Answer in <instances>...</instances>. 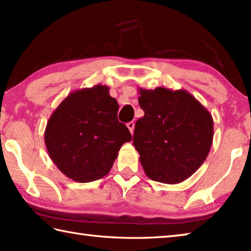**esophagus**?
<instances>
[{"label":"esophagus","mask_w":251,"mask_h":251,"mask_svg":"<svg viewBox=\"0 0 251 251\" xmlns=\"http://www.w3.org/2000/svg\"><path fill=\"white\" fill-rule=\"evenodd\" d=\"M127 127H128V129H129V131L131 132V135L134 134V129H135V123H134V122H129V123H127Z\"/></svg>","instance_id":"34e87169"}]
</instances>
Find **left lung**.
<instances>
[{"label":"left lung","mask_w":251,"mask_h":251,"mask_svg":"<svg viewBox=\"0 0 251 251\" xmlns=\"http://www.w3.org/2000/svg\"><path fill=\"white\" fill-rule=\"evenodd\" d=\"M145 115L136 122L135 149L146 175L176 184L191 177L205 162L214 138L212 116L184 89L139 88Z\"/></svg>","instance_id":"8db88e82"}]
</instances>
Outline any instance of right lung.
I'll list each match as a JSON object with an SVG mask.
<instances>
[{"label":"right lung","mask_w":251,"mask_h":251,"mask_svg":"<svg viewBox=\"0 0 251 251\" xmlns=\"http://www.w3.org/2000/svg\"><path fill=\"white\" fill-rule=\"evenodd\" d=\"M117 111L109 87L100 84L77 89L61 101L47 122L44 140L63 175L86 183L109 174L121 147L131 140Z\"/></svg>","instance_id":"obj_1"}]
</instances>
